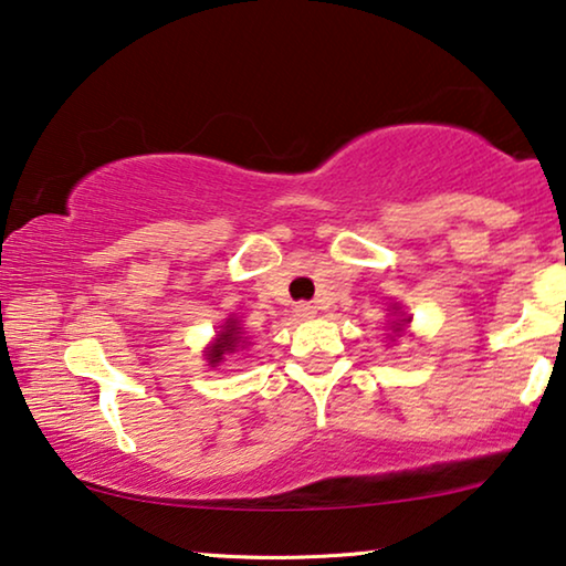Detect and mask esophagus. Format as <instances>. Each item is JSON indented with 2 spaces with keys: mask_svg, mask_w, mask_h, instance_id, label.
<instances>
[{
  "mask_svg": "<svg viewBox=\"0 0 566 566\" xmlns=\"http://www.w3.org/2000/svg\"><path fill=\"white\" fill-rule=\"evenodd\" d=\"M294 312H297V317H312L317 315V307L310 302H300V305H294Z\"/></svg>",
  "mask_w": 566,
  "mask_h": 566,
  "instance_id": "34e87169",
  "label": "esophagus"
}]
</instances>
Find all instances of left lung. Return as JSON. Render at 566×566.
Listing matches in <instances>:
<instances>
[{
	"instance_id": "left-lung-1",
	"label": "left lung",
	"mask_w": 566,
	"mask_h": 566,
	"mask_svg": "<svg viewBox=\"0 0 566 566\" xmlns=\"http://www.w3.org/2000/svg\"><path fill=\"white\" fill-rule=\"evenodd\" d=\"M403 323H409V317H407V319H401V323H396V325H394V331H396V333H399V331H401V325H403Z\"/></svg>"
}]
</instances>
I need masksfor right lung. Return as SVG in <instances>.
Segmentation results:
<instances>
[{"label": "right lung", "mask_w": 566, "mask_h": 566, "mask_svg": "<svg viewBox=\"0 0 566 566\" xmlns=\"http://www.w3.org/2000/svg\"><path fill=\"white\" fill-rule=\"evenodd\" d=\"M243 343H247V340H241V327H239V323H235L233 317H229V323L223 325V331L218 333L216 340L208 345V350H206L208 364H210V366H218V364H221V360H223L226 353H233L235 348H243Z\"/></svg>", "instance_id": "obj_1"}]
</instances>
